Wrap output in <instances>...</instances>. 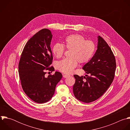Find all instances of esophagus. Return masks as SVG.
Here are the masks:
<instances>
[{
    "label": "esophagus",
    "mask_w": 130,
    "mask_h": 130,
    "mask_svg": "<svg viewBox=\"0 0 130 130\" xmlns=\"http://www.w3.org/2000/svg\"><path fill=\"white\" fill-rule=\"evenodd\" d=\"M62 75H63V77L64 78H67V77L69 76V75H65V74H62Z\"/></svg>",
    "instance_id": "1"
}]
</instances>
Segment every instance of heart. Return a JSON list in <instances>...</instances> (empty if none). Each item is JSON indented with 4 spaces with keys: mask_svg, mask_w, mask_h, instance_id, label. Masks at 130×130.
<instances>
[{
    "mask_svg": "<svg viewBox=\"0 0 130 130\" xmlns=\"http://www.w3.org/2000/svg\"><path fill=\"white\" fill-rule=\"evenodd\" d=\"M65 47L71 50L69 53L70 58L64 59L58 61L56 68L60 72L69 74L77 67L78 61L80 63L88 62L93 56L95 45L92 40H86L83 36L79 34H72L68 36L64 44L57 43L54 45L52 52L57 58H61L65 52Z\"/></svg>",
    "mask_w": 130,
    "mask_h": 130,
    "instance_id": "obj_1",
    "label": "heart"
}]
</instances>
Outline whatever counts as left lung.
<instances>
[{
  "label": "left lung",
  "mask_w": 130,
  "mask_h": 130,
  "mask_svg": "<svg viewBox=\"0 0 130 130\" xmlns=\"http://www.w3.org/2000/svg\"><path fill=\"white\" fill-rule=\"evenodd\" d=\"M116 67V60L111 48L99 36L96 53L83 68L87 77L74 75L76 79L73 87L75 97L85 103L98 99L112 83Z\"/></svg>",
  "instance_id": "1"
}]
</instances>
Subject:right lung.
I'll return each instance as SVG.
<instances>
[{
    "label": "right lung",
    "instance_id": "right-lung-1",
    "mask_svg": "<svg viewBox=\"0 0 130 130\" xmlns=\"http://www.w3.org/2000/svg\"><path fill=\"white\" fill-rule=\"evenodd\" d=\"M52 35L43 29L25 44L18 65L19 78L22 89L31 100L43 103L53 97L57 84L62 78L59 72L45 77L46 71H54L50 47Z\"/></svg>",
    "mask_w": 130,
    "mask_h": 130
}]
</instances>
